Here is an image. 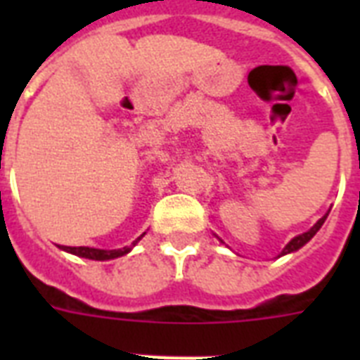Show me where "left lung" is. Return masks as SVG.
Here are the masks:
<instances>
[{
    "instance_id": "obj_1",
    "label": "left lung",
    "mask_w": 360,
    "mask_h": 360,
    "mask_svg": "<svg viewBox=\"0 0 360 360\" xmlns=\"http://www.w3.org/2000/svg\"><path fill=\"white\" fill-rule=\"evenodd\" d=\"M327 217H329V213L327 214H323V217H321V219L318 220V222H316V224L312 226V228H310V230L308 231H304V233H301V236H297V237H293V239L290 240V243H288V245H285V248L282 252H280V256H285V254H290V252H295V250H299V248H301V246H304L308 243V240L312 239L314 236H316V233H318V230L319 228H321V226H323V222H325V219H327Z\"/></svg>"
}]
</instances>
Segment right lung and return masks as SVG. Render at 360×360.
Listing matches in <instances>:
<instances>
[{
	"label": "right lung",
	"instance_id": "obj_1",
	"mask_svg": "<svg viewBox=\"0 0 360 360\" xmlns=\"http://www.w3.org/2000/svg\"><path fill=\"white\" fill-rule=\"evenodd\" d=\"M141 237L132 243V246L140 240ZM132 246H123V248H117V250H101V248H89V246H59L61 250L70 252V254H75V256L80 257H87V259H97V262H106V259H114V257L124 256V254H129L132 250Z\"/></svg>",
	"mask_w": 360,
	"mask_h": 360
}]
</instances>
